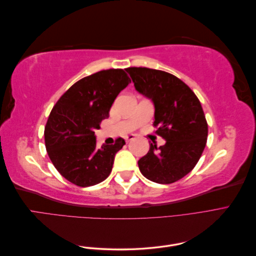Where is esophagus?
I'll return each mask as SVG.
<instances>
[{"label": "esophagus", "instance_id": "34e87169", "mask_svg": "<svg viewBox=\"0 0 256 256\" xmlns=\"http://www.w3.org/2000/svg\"><path fill=\"white\" fill-rule=\"evenodd\" d=\"M134 138H136V136H134V134H129V136H127L125 138V140H126V142H130V141L134 140Z\"/></svg>", "mask_w": 256, "mask_h": 256}]
</instances>
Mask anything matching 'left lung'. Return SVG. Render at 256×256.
<instances>
[{
  "label": "left lung",
  "instance_id": "obj_1",
  "mask_svg": "<svg viewBox=\"0 0 256 256\" xmlns=\"http://www.w3.org/2000/svg\"><path fill=\"white\" fill-rule=\"evenodd\" d=\"M136 90L152 100L154 126L166 140L138 161L143 176L158 184L180 180L196 166L206 146L208 126L200 100L177 76L157 69L130 67Z\"/></svg>",
  "mask_w": 256,
  "mask_h": 256
}]
</instances>
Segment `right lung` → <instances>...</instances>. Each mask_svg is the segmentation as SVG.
<instances>
[{"label": "right lung", "mask_w": 256, "mask_h": 256, "mask_svg": "<svg viewBox=\"0 0 256 256\" xmlns=\"http://www.w3.org/2000/svg\"><path fill=\"white\" fill-rule=\"evenodd\" d=\"M122 69L102 70L76 82L53 106L44 128V143L53 166L70 182L90 187L112 171L115 154L125 145L97 147L95 130L109 118L115 98L130 83Z\"/></svg>", "instance_id": "obj_1"}]
</instances>
